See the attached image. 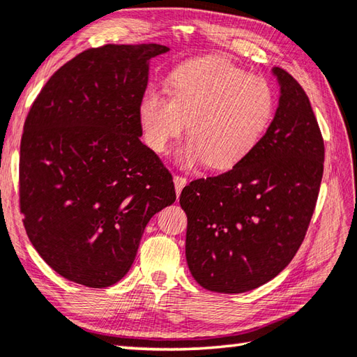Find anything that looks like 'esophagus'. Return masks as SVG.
Wrapping results in <instances>:
<instances>
[{
  "label": "esophagus",
  "mask_w": 357,
  "mask_h": 357,
  "mask_svg": "<svg viewBox=\"0 0 357 357\" xmlns=\"http://www.w3.org/2000/svg\"><path fill=\"white\" fill-rule=\"evenodd\" d=\"M173 181H174V190H176V195L179 197L181 190H183V188H184L185 184H187V179L183 178V176H174Z\"/></svg>",
  "instance_id": "1"
}]
</instances>
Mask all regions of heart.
I'll return each mask as SVG.
<instances>
[{"label": "heart", "mask_w": 357, "mask_h": 357, "mask_svg": "<svg viewBox=\"0 0 357 357\" xmlns=\"http://www.w3.org/2000/svg\"><path fill=\"white\" fill-rule=\"evenodd\" d=\"M169 95L146 93L139 103V123L150 150L165 153L185 127L188 137L178 162H207L227 170L243 162L260 144L275 111V96L261 77L248 75L222 57H201L178 66Z\"/></svg>", "instance_id": "b5f03b06"}]
</instances>
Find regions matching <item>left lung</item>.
I'll return each mask as SVG.
<instances>
[{"mask_svg": "<svg viewBox=\"0 0 357 357\" xmlns=\"http://www.w3.org/2000/svg\"><path fill=\"white\" fill-rule=\"evenodd\" d=\"M280 86L274 121L250 155L218 176L183 188L185 258L202 288L240 294L288 266L316 207L325 146L308 96L272 68Z\"/></svg>", "mask_w": 357, "mask_h": 357, "instance_id": "obj_1", "label": "left lung"}]
</instances>
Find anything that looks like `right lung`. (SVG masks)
Masks as SVG:
<instances>
[{
    "label": "right lung",
    "mask_w": 357,
    "mask_h": 357,
    "mask_svg": "<svg viewBox=\"0 0 357 357\" xmlns=\"http://www.w3.org/2000/svg\"><path fill=\"white\" fill-rule=\"evenodd\" d=\"M162 45L88 49L47 80L20 145V206L40 257L66 280L107 288L135 261L173 178L141 142L137 111Z\"/></svg>",
    "instance_id": "right-lung-1"
}]
</instances>
